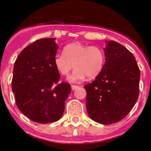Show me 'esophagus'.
<instances>
[{"mask_svg":"<svg viewBox=\"0 0 151 151\" xmlns=\"http://www.w3.org/2000/svg\"><path fill=\"white\" fill-rule=\"evenodd\" d=\"M78 87H79V86H77V85H71V89L73 90H76V89H77V88H78Z\"/></svg>","mask_w":151,"mask_h":151,"instance_id":"34e87169","label":"esophagus"}]
</instances>
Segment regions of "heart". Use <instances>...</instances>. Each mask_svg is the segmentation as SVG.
<instances>
[{"instance_id": "1", "label": "heart", "mask_w": 151, "mask_h": 151, "mask_svg": "<svg viewBox=\"0 0 151 151\" xmlns=\"http://www.w3.org/2000/svg\"><path fill=\"white\" fill-rule=\"evenodd\" d=\"M105 53L97 45H86L75 42L67 45L62 55H57L54 58L56 70L63 76H68L74 68L75 70L68 80L70 82L81 81L86 77L95 78L103 70Z\"/></svg>"}]
</instances>
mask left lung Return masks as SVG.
<instances>
[{
  "mask_svg": "<svg viewBox=\"0 0 151 151\" xmlns=\"http://www.w3.org/2000/svg\"><path fill=\"white\" fill-rule=\"evenodd\" d=\"M106 62L91 83L84 86L90 119L110 124L124 119L139 96L140 69L134 56L115 41H106Z\"/></svg>",
  "mask_w": 151,
  "mask_h": 151,
  "instance_id": "1",
  "label": "left lung"
}]
</instances>
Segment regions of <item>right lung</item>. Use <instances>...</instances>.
Returning a JSON list of instances; mask_svg holds the SVG:
<instances>
[{
    "instance_id": "1",
    "label": "right lung",
    "mask_w": 151,
    "mask_h": 151,
    "mask_svg": "<svg viewBox=\"0 0 151 151\" xmlns=\"http://www.w3.org/2000/svg\"><path fill=\"white\" fill-rule=\"evenodd\" d=\"M58 46L55 38L40 39L23 49L15 61L12 90L18 109L35 122L59 120L70 85L58 83L59 72L54 65Z\"/></svg>"
}]
</instances>
